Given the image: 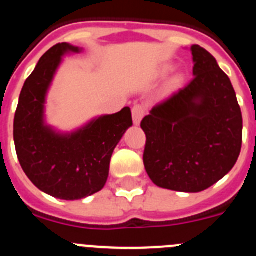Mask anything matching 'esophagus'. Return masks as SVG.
<instances>
[{
    "mask_svg": "<svg viewBox=\"0 0 256 256\" xmlns=\"http://www.w3.org/2000/svg\"><path fill=\"white\" fill-rule=\"evenodd\" d=\"M145 116V108H142L141 105H135L132 108V120H134V124H135L136 126L140 125L141 120H142V118Z\"/></svg>",
    "mask_w": 256,
    "mask_h": 256,
    "instance_id": "1",
    "label": "esophagus"
}]
</instances>
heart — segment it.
<instances>
[{"mask_svg": "<svg viewBox=\"0 0 256 256\" xmlns=\"http://www.w3.org/2000/svg\"><path fill=\"white\" fill-rule=\"evenodd\" d=\"M172 68H174V66L171 65V64H165V65H162L161 68H158V70H156V72H155L156 78H166V76H168V74L172 71ZM182 81H184L182 74H176V75H174L172 78L168 80V86H166V88H168V91H172V90H175V88H178V86L182 84Z\"/></svg>", "mask_w": 256, "mask_h": 256, "instance_id": "b5f03b06", "label": "heart"}]
</instances>
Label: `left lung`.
<instances>
[{
    "mask_svg": "<svg viewBox=\"0 0 256 256\" xmlns=\"http://www.w3.org/2000/svg\"><path fill=\"white\" fill-rule=\"evenodd\" d=\"M190 51L194 78L141 121L148 178L180 192H200L222 180L236 164L242 141L232 81L206 50L192 44Z\"/></svg>",
    "mask_w": 256,
    "mask_h": 256,
    "instance_id": "left-lung-1",
    "label": "left lung"
}]
</instances>
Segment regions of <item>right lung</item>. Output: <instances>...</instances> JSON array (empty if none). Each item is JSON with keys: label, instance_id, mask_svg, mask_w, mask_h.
<instances>
[{"label": "right lung", "instance_id": "right-lung-1", "mask_svg": "<svg viewBox=\"0 0 256 256\" xmlns=\"http://www.w3.org/2000/svg\"><path fill=\"white\" fill-rule=\"evenodd\" d=\"M82 47H51L24 81L14 121V140L22 170L37 188L61 200H81L102 190L114 150L132 126L130 108L61 131L46 120L47 95L64 57Z\"/></svg>", "mask_w": 256, "mask_h": 256}]
</instances>
